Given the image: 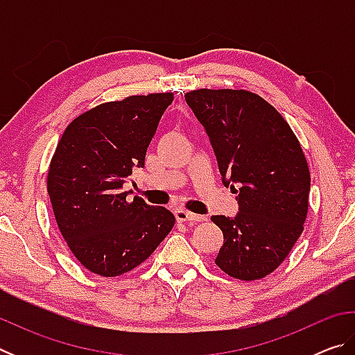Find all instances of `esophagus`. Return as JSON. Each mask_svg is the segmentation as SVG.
Returning <instances> with one entry per match:
<instances>
[{"label":"esophagus","mask_w":355,"mask_h":355,"mask_svg":"<svg viewBox=\"0 0 355 355\" xmlns=\"http://www.w3.org/2000/svg\"><path fill=\"white\" fill-rule=\"evenodd\" d=\"M175 218L178 222H200L203 219L202 216L186 211V209H183V208L175 209Z\"/></svg>","instance_id":"1"}]
</instances>
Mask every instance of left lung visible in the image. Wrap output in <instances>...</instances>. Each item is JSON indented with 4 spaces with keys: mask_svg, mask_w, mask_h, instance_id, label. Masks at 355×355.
I'll return each mask as SVG.
<instances>
[{
    "mask_svg": "<svg viewBox=\"0 0 355 355\" xmlns=\"http://www.w3.org/2000/svg\"><path fill=\"white\" fill-rule=\"evenodd\" d=\"M184 98L209 137L222 183L239 188L235 218L211 216L224 233L214 263L230 277L263 279L290 254L307 218L310 172L300 144L257 94L199 89Z\"/></svg>",
    "mask_w": 355,
    "mask_h": 355,
    "instance_id": "left-lung-1",
    "label": "left lung"
}]
</instances>
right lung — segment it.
<instances>
[{
    "instance_id": "1",
    "label": "right lung",
    "mask_w": 355,
    "mask_h": 355,
    "mask_svg": "<svg viewBox=\"0 0 355 355\" xmlns=\"http://www.w3.org/2000/svg\"><path fill=\"white\" fill-rule=\"evenodd\" d=\"M173 94L133 95L81 114L58 142L48 171L53 213L71 254L103 277L128 272L175 224L164 207L128 200L123 183L144 167L148 144Z\"/></svg>"
}]
</instances>
